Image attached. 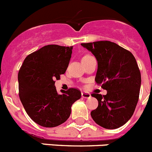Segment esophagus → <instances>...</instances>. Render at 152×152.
Wrapping results in <instances>:
<instances>
[{
    "label": "esophagus",
    "mask_w": 152,
    "mask_h": 152,
    "mask_svg": "<svg viewBox=\"0 0 152 152\" xmlns=\"http://www.w3.org/2000/svg\"><path fill=\"white\" fill-rule=\"evenodd\" d=\"M81 96L84 98H90L91 96V94H89L88 92H82L81 93Z\"/></svg>",
    "instance_id": "1"
}]
</instances>
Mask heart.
<instances>
[{
    "label": "heart",
    "instance_id": "obj_1",
    "mask_svg": "<svg viewBox=\"0 0 152 152\" xmlns=\"http://www.w3.org/2000/svg\"><path fill=\"white\" fill-rule=\"evenodd\" d=\"M85 56H84V57H85Z\"/></svg>",
    "mask_w": 152,
    "mask_h": 152
}]
</instances>
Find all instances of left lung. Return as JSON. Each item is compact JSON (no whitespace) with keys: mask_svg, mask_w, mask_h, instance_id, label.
Segmentation results:
<instances>
[{"mask_svg":"<svg viewBox=\"0 0 152 152\" xmlns=\"http://www.w3.org/2000/svg\"><path fill=\"white\" fill-rule=\"evenodd\" d=\"M81 45L97 60L95 81L107 90L102 96L92 94L98 107L91 113L94 121L108 129L121 127L133 115L139 101L141 73L129 51L110 41H98Z\"/></svg>","mask_w":152,"mask_h":152,"instance_id":"obj_1","label":"left lung"}]
</instances>
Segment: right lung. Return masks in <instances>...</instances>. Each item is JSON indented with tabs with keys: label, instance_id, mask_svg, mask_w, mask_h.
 Here are the masks:
<instances>
[{
	"label": "right lung",
	"instance_id": "right-lung-1",
	"mask_svg": "<svg viewBox=\"0 0 152 152\" xmlns=\"http://www.w3.org/2000/svg\"><path fill=\"white\" fill-rule=\"evenodd\" d=\"M73 46L48 45L25 58L18 73L19 96L26 113L43 127H56L69 118L81 96L76 88L58 94L55 80L66 72Z\"/></svg>",
	"mask_w": 152,
	"mask_h": 152
}]
</instances>
